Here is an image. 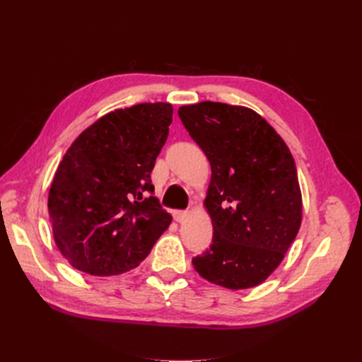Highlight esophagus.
<instances>
[{
    "label": "esophagus",
    "mask_w": 362,
    "mask_h": 362,
    "mask_svg": "<svg viewBox=\"0 0 362 362\" xmlns=\"http://www.w3.org/2000/svg\"><path fill=\"white\" fill-rule=\"evenodd\" d=\"M187 216H189V211H185V210H175L173 211V218L177 222L185 221V218H187Z\"/></svg>",
    "instance_id": "esophagus-1"
}]
</instances>
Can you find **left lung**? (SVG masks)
Returning a JSON list of instances; mask_svg holds the SVG:
<instances>
[{
  "label": "left lung",
  "instance_id": "1",
  "mask_svg": "<svg viewBox=\"0 0 362 362\" xmlns=\"http://www.w3.org/2000/svg\"><path fill=\"white\" fill-rule=\"evenodd\" d=\"M178 116L211 164L205 206L213 242L194 270L229 290L255 287L275 270L302 221L298 170L284 140L250 108L204 101Z\"/></svg>",
  "mask_w": 362,
  "mask_h": 362
}]
</instances>
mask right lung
<instances>
[{
  "instance_id": "1",
  "label": "right lung",
  "mask_w": 362,
  "mask_h": 362,
  "mask_svg": "<svg viewBox=\"0 0 362 362\" xmlns=\"http://www.w3.org/2000/svg\"><path fill=\"white\" fill-rule=\"evenodd\" d=\"M172 113L166 103L120 108L98 119L66 151L48 213L56 245L75 269L95 276L134 269L170 225L151 172Z\"/></svg>"
}]
</instances>
